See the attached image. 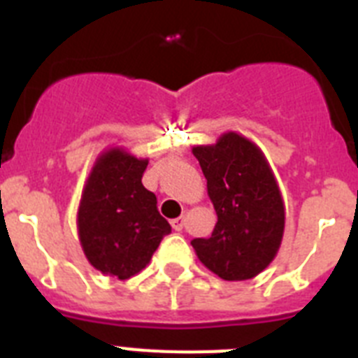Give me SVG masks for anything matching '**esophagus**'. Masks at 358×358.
<instances>
[{
    "instance_id": "1",
    "label": "esophagus",
    "mask_w": 358,
    "mask_h": 358,
    "mask_svg": "<svg viewBox=\"0 0 358 358\" xmlns=\"http://www.w3.org/2000/svg\"><path fill=\"white\" fill-rule=\"evenodd\" d=\"M170 224H172V227H173V229H176V231H181L182 226H185V217L173 218V220H172V222H170Z\"/></svg>"
}]
</instances>
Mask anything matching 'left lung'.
I'll return each instance as SVG.
<instances>
[{
	"label": "left lung",
	"instance_id": "8db88e82",
	"mask_svg": "<svg viewBox=\"0 0 358 358\" xmlns=\"http://www.w3.org/2000/svg\"><path fill=\"white\" fill-rule=\"evenodd\" d=\"M217 211L210 238H194L204 267L226 281L251 280L268 267L285 231V204L264 152L238 132L192 148Z\"/></svg>",
	"mask_w": 358,
	"mask_h": 358
}]
</instances>
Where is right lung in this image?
I'll return each mask as SVG.
<instances>
[{
	"instance_id": "add662e5",
	"label": "right lung",
	"mask_w": 358,
	"mask_h": 358,
	"mask_svg": "<svg viewBox=\"0 0 358 358\" xmlns=\"http://www.w3.org/2000/svg\"><path fill=\"white\" fill-rule=\"evenodd\" d=\"M147 164L125 148H107L82 189L77 213L82 251L96 271L118 280L143 271L172 231L157 211L156 195L141 182Z\"/></svg>"
}]
</instances>
